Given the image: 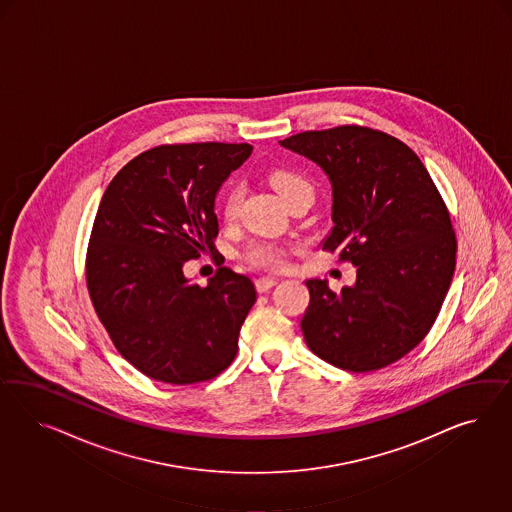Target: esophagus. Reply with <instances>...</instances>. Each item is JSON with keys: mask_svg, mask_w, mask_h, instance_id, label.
<instances>
[{"mask_svg": "<svg viewBox=\"0 0 512 512\" xmlns=\"http://www.w3.org/2000/svg\"><path fill=\"white\" fill-rule=\"evenodd\" d=\"M278 283V278H259L255 281V287L259 293H266L268 289H272Z\"/></svg>", "mask_w": 512, "mask_h": 512, "instance_id": "34e87169", "label": "esophagus"}]
</instances>
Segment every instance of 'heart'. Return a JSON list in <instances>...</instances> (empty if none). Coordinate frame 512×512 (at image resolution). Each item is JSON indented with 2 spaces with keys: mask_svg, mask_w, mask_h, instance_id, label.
I'll return each instance as SVG.
<instances>
[{
  "mask_svg": "<svg viewBox=\"0 0 512 512\" xmlns=\"http://www.w3.org/2000/svg\"><path fill=\"white\" fill-rule=\"evenodd\" d=\"M272 187L278 191L279 195L283 197L287 191H291L296 186H308L306 180H302L295 172L283 171V169H276L270 172L268 176ZM238 201H240V187H231L225 193L223 199V206L221 212L225 217H233L238 208ZM287 259V249L276 246V244H253L251 248L246 251V261L251 266H259V268H279L285 264Z\"/></svg>",
  "mask_w": 512,
  "mask_h": 512,
  "instance_id": "1",
  "label": "heart"
}]
</instances>
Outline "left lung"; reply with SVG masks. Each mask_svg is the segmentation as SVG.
<instances>
[{
	"label": "left lung",
	"mask_w": 512,
	"mask_h": 512,
	"mask_svg": "<svg viewBox=\"0 0 512 512\" xmlns=\"http://www.w3.org/2000/svg\"><path fill=\"white\" fill-rule=\"evenodd\" d=\"M279 144L315 161L332 184V233L323 249L357 266L334 293L308 279L304 340L328 364L375 372L426 338L456 268L449 210L419 155L362 125L304 131Z\"/></svg>",
	"instance_id": "1"
}]
</instances>
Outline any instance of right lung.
Instances as JSON below:
<instances>
[{"mask_svg": "<svg viewBox=\"0 0 512 512\" xmlns=\"http://www.w3.org/2000/svg\"><path fill=\"white\" fill-rule=\"evenodd\" d=\"M251 144H163L118 172L99 204L86 285L99 321L139 372L171 385L210 381L231 366L257 300L248 276L221 266L206 287L184 264L216 251L214 201Z\"/></svg>", "mask_w": 512, "mask_h": 512, "instance_id": "obj_1", "label": "right lung"}]
</instances>
